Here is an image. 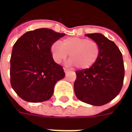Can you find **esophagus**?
<instances>
[{"label":"esophagus","mask_w":132,"mask_h":132,"mask_svg":"<svg viewBox=\"0 0 132 132\" xmlns=\"http://www.w3.org/2000/svg\"><path fill=\"white\" fill-rule=\"evenodd\" d=\"M64 72H68V71H69V70H68V68H64Z\"/></svg>","instance_id":"34e87169"}]
</instances>
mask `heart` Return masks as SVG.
Instances as JSON below:
<instances>
[{"label": "heart", "mask_w": 132, "mask_h": 132, "mask_svg": "<svg viewBox=\"0 0 132 132\" xmlns=\"http://www.w3.org/2000/svg\"><path fill=\"white\" fill-rule=\"evenodd\" d=\"M55 62L60 64L69 54V64L79 69H87L94 65L101 53L98 42L88 38L69 37L53 44L51 48Z\"/></svg>", "instance_id": "1"}]
</instances>
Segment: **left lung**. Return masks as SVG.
I'll return each instance as SVG.
<instances>
[{
    "mask_svg": "<svg viewBox=\"0 0 132 132\" xmlns=\"http://www.w3.org/2000/svg\"><path fill=\"white\" fill-rule=\"evenodd\" d=\"M86 36L99 44L101 53L90 68L75 71V94L82 102L100 106L113 100L123 87L125 75L123 56L114 42L102 34Z\"/></svg>",
    "mask_w": 132,
    "mask_h": 132,
    "instance_id": "left-lung-1",
    "label": "left lung"
}]
</instances>
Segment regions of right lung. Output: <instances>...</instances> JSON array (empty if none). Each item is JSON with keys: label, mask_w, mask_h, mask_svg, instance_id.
Listing matches in <instances>:
<instances>
[{"label": "right lung", "mask_w": 132, "mask_h": 132, "mask_svg": "<svg viewBox=\"0 0 132 132\" xmlns=\"http://www.w3.org/2000/svg\"><path fill=\"white\" fill-rule=\"evenodd\" d=\"M64 36L42 28L27 32L15 42L10 59V82L23 100H48L57 81L64 77L63 67L55 62L51 51L53 44Z\"/></svg>", "instance_id": "obj_1"}]
</instances>
